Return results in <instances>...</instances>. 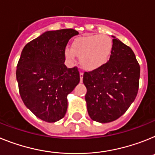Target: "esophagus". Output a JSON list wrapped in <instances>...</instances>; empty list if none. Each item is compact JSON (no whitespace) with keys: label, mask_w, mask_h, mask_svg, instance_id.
<instances>
[{"label":"esophagus","mask_w":155,"mask_h":155,"mask_svg":"<svg viewBox=\"0 0 155 155\" xmlns=\"http://www.w3.org/2000/svg\"><path fill=\"white\" fill-rule=\"evenodd\" d=\"M79 76H80V82H83V72H79Z\"/></svg>","instance_id":"esophagus-1"}]
</instances>
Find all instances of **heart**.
Here are the masks:
<instances>
[{
    "mask_svg": "<svg viewBox=\"0 0 155 155\" xmlns=\"http://www.w3.org/2000/svg\"><path fill=\"white\" fill-rule=\"evenodd\" d=\"M113 49L111 37L101 34L87 35L74 40L71 50H65V57L73 60L75 55L79 58L82 68L88 71L97 69L110 58Z\"/></svg>",
    "mask_w": 155,
    "mask_h": 155,
    "instance_id": "obj_1",
    "label": "heart"
}]
</instances>
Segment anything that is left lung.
I'll use <instances>...</instances> for the list:
<instances>
[{
	"label": "left lung",
	"mask_w": 155,
	"mask_h": 155,
	"mask_svg": "<svg viewBox=\"0 0 155 155\" xmlns=\"http://www.w3.org/2000/svg\"><path fill=\"white\" fill-rule=\"evenodd\" d=\"M107 62L83 74L85 99L91 119L101 123L122 116L134 101L139 89L140 68L133 50L113 39Z\"/></svg>",
	"instance_id": "obj_1"
}]
</instances>
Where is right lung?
<instances>
[{
	"label": "right lung",
	"instance_id": "right-lung-1",
	"mask_svg": "<svg viewBox=\"0 0 155 155\" xmlns=\"http://www.w3.org/2000/svg\"><path fill=\"white\" fill-rule=\"evenodd\" d=\"M79 34L73 29L48 31L24 47L16 69L21 100L37 117L54 122L64 116L67 96L79 83L78 68L64 64L68 40Z\"/></svg>",
	"mask_w": 155,
	"mask_h": 155
}]
</instances>
